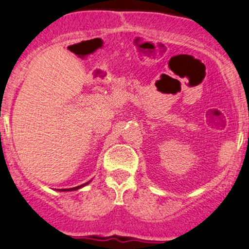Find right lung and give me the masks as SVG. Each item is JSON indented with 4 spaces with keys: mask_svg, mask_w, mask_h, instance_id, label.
<instances>
[{
    "mask_svg": "<svg viewBox=\"0 0 249 249\" xmlns=\"http://www.w3.org/2000/svg\"><path fill=\"white\" fill-rule=\"evenodd\" d=\"M90 181H91V180H89V181L85 182V184L79 185V186H76V187H72V188H62V190H57V191H59V192H71V191H77V190H79V188L87 186L88 184H90Z\"/></svg>",
    "mask_w": 249,
    "mask_h": 249,
    "instance_id": "obj_1",
    "label": "right lung"
}]
</instances>
